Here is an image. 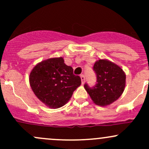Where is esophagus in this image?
Returning a JSON list of instances; mask_svg holds the SVG:
<instances>
[{"mask_svg": "<svg viewBox=\"0 0 149 149\" xmlns=\"http://www.w3.org/2000/svg\"><path fill=\"white\" fill-rule=\"evenodd\" d=\"M81 83H82V84H84V82H85V76H84V74L81 75Z\"/></svg>", "mask_w": 149, "mask_h": 149, "instance_id": "obj_1", "label": "esophagus"}]
</instances>
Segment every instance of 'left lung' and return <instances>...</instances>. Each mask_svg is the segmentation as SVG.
<instances>
[{
  "label": "left lung",
  "mask_w": 149,
  "mask_h": 149,
  "mask_svg": "<svg viewBox=\"0 0 149 149\" xmlns=\"http://www.w3.org/2000/svg\"><path fill=\"white\" fill-rule=\"evenodd\" d=\"M97 82L94 87L84 84L90 97L100 106H107L122 95L125 86V73L120 66L107 60H99L94 65Z\"/></svg>",
  "instance_id": "obj_1"
}]
</instances>
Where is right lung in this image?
Masks as SVG:
<instances>
[{"mask_svg":"<svg viewBox=\"0 0 149 149\" xmlns=\"http://www.w3.org/2000/svg\"><path fill=\"white\" fill-rule=\"evenodd\" d=\"M29 84L42 102L57 109L69 101L81 80L73 74L72 67L66 65L61 57L49 58L34 66L29 75Z\"/></svg>","mask_w":149,"mask_h":149,"instance_id":"obj_1","label":"right lung"}]
</instances>
